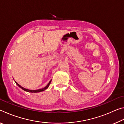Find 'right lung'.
<instances>
[{"mask_svg": "<svg viewBox=\"0 0 124 124\" xmlns=\"http://www.w3.org/2000/svg\"><path fill=\"white\" fill-rule=\"evenodd\" d=\"M51 80H50L49 81V83H48V84L45 87L42 88V89H38V90H29V89H25V88L22 87L21 86L18 84L17 83L16 81H15V83H16V84L18 86H19L20 88H21L22 90H23L24 91H27V92H32V93H37V92H40L43 91H44V90H45L46 89H47V88L49 87L50 83H51Z\"/></svg>", "mask_w": 124, "mask_h": 124, "instance_id": "obj_1", "label": "right lung"}]
</instances>
